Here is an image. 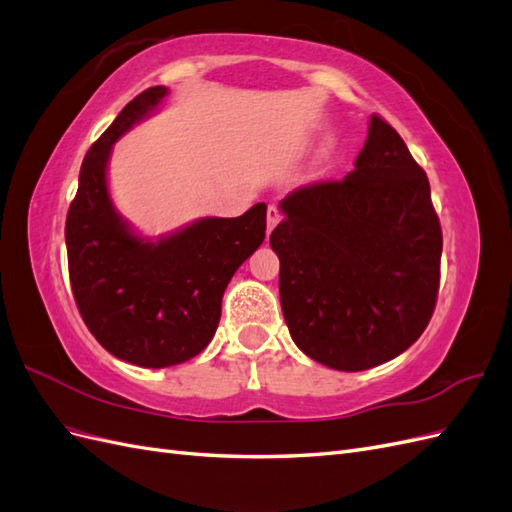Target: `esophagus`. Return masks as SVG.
Masks as SVG:
<instances>
[{"instance_id": "34e87169", "label": "esophagus", "mask_w": 512, "mask_h": 512, "mask_svg": "<svg viewBox=\"0 0 512 512\" xmlns=\"http://www.w3.org/2000/svg\"><path fill=\"white\" fill-rule=\"evenodd\" d=\"M279 221H281L279 208L270 206V208H268V214H266V231H268V236H270V231H272L276 225H279Z\"/></svg>"}]
</instances>
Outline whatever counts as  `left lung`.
<instances>
[{
	"instance_id": "obj_1",
	"label": "left lung",
	"mask_w": 512,
	"mask_h": 512,
	"mask_svg": "<svg viewBox=\"0 0 512 512\" xmlns=\"http://www.w3.org/2000/svg\"><path fill=\"white\" fill-rule=\"evenodd\" d=\"M354 167L289 193L270 236L291 339L337 371L403 354L425 332L440 289L442 227L427 173L379 115Z\"/></svg>"
}]
</instances>
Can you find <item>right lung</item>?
Returning <instances> with one entry per match:
<instances>
[{
  "label": "right lung",
  "mask_w": 512,
  "mask_h": 512,
  "mask_svg": "<svg viewBox=\"0 0 512 512\" xmlns=\"http://www.w3.org/2000/svg\"><path fill=\"white\" fill-rule=\"evenodd\" d=\"M141 92L87 150L66 216L68 274L77 309L115 358L145 369L191 360L212 341L225 287L266 238V203L236 218H199L156 242L115 210L107 163L113 143L160 105Z\"/></svg>",
  "instance_id": "right-lung-1"
}]
</instances>
